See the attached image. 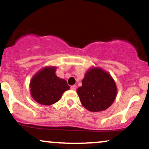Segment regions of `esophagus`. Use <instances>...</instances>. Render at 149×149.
I'll return each mask as SVG.
<instances>
[{"instance_id":"obj_1","label":"esophagus","mask_w":149,"mask_h":149,"mask_svg":"<svg viewBox=\"0 0 149 149\" xmlns=\"http://www.w3.org/2000/svg\"><path fill=\"white\" fill-rule=\"evenodd\" d=\"M70 88L72 89V90H76V88H77V86H76V85L71 86H70Z\"/></svg>"}]
</instances>
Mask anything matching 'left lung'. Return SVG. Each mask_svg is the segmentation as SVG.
I'll return each instance as SVG.
<instances>
[{
  "label": "left lung",
  "mask_w": 149,
  "mask_h": 149,
  "mask_svg": "<svg viewBox=\"0 0 149 149\" xmlns=\"http://www.w3.org/2000/svg\"><path fill=\"white\" fill-rule=\"evenodd\" d=\"M82 105L92 112L109 108L116 98L117 88L109 73L100 68H90L77 90Z\"/></svg>",
  "instance_id": "left-lung-1"
}]
</instances>
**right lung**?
Here are the masks:
<instances>
[{
    "label": "right lung",
    "instance_id": "add662e5",
    "mask_svg": "<svg viewBox=\"0 0 149 149\" xmlns=\"http://www.w3.org/2000/svg\"><path fill=\"white\" fill-rule=\"evenodd\" d=\"M56 67H45L31 79V94L37 102L44 105L53 104L70 89L67 81L56 76Z\"/></svg>",
    "mask_w": 149,
    "mask_h": 149
}]
</instances>
